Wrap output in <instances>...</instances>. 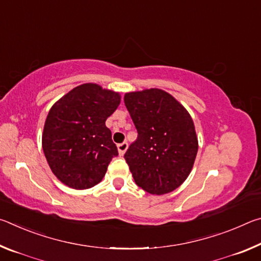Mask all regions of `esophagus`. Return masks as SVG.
Wrapping results in <instances>:
<instances>
[{
    "mask_svg": "<svg viewBox=\"0 0 261 261\" xmlns=\"http://www.w3.org/2000/svg\"><path fill=\"white\" fill-rule=\"evenodd\" d=\"M117 149H118V153H120V155H123V154L125 153V151L127 149V143L124 141V143L122 144H118L117 145Z\"/></svg>",
    "mask_w": 261,
    "mask_h": 261,
    "instance_id": "1",
    "label": "esophagus"
}]
</instances>
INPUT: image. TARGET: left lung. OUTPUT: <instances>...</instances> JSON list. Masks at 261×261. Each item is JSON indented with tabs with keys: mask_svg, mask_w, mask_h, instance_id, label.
I'll use <instances>...</instances> for the list:
<instances>
[{
	"mask_svg": "<svg viewBox=\"0 0 261 261\" xmlns=\"http://www.w3.org/2000/svg\"><path fill=\"white\" fill-rule=\"evenodd\" d=\"M124 103L138 132L124 154L136 184L156 196L174 191L191 173L198 152L191 116L159 88L125 93Z\"/></svg>",
	"mask_w": 261,
	"mask_h": 261,
	"instance_id": "obj_1",
	"label": "left lung"
}]
</instances>
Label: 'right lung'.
Instances as JSON below:
<instances>
[{
    "label": "right lung",
    "instance_id": "add662e5",
    "mask_svg": "<svg viewBox=\"0 0 261 261\" xmlns=\"http://www.w3.org/2000/svg\"><path fill=\"white\" fill-rule=\"evenodd\" d=\"M120 102V93L87 83L53 105L43 126L42 149L62 183L85 190L101 182L118 155L106 120Z\"/></svg>",
    "mask_w": 261,
    "mask_h": 261
}]
</instances>
